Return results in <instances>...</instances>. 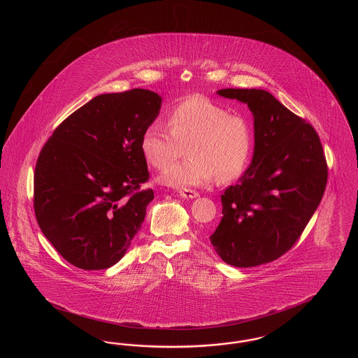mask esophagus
<instances>
[{"instance_id": "1", "label": "esophagus", "mask_w": 358, "mask_h": 358, "mask_svg": "<svg viewBox=\"0 0 358 358\" xmlns=\"http://www.w3.org/2000/svg\"><path fill=\"white\" fill-rule=\"evenodd\" d=\"M178 193L184 199H196V197H199V193L196 190H192V189H180Z\"/></svg>"}]
</instances>
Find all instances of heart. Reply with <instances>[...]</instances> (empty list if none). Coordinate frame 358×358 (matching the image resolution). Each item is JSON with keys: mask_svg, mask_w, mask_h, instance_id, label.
<instances>
[{"mask_svg": "<svg viewBox=\"0 0 358 358\" xmlns=\"http://www.w3.org/2000/svg\"><path fill=\"white\" fill-rule=\"evenodd\" d=\"M187 159L162 173L161 181L176 187L204 185L213 180L225 182L245 169L254 146L250 120L203 95L176 104L169 113V127L150 123L141 138L146 161L164 169L185 152Z\"/></svg>", "mask_w": 358, "mask_h": 358, "instance_id": "b5f03b06", "label": "heart"}]
</instances>
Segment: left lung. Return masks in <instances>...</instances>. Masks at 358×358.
<instances>
[{"label":"left lung","instance_id":"left-lung-1","mask_svg":"<svg viewBox=\"0 0 358 358\" xmlns=\"http://www.w3.org/2000/svg\"><path fill=\"white\" fill-rule=\"evenodd\" d=\"M219 95L247 103L254 114L251 166L222 194V217L210 243L227 264L254 267L292 248L322 200L327 164L307 120L264 90L224 88Z\"/></svg>","mask_w":358,"mask_h":358}]
</instances>
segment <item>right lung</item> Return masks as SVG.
Listing matches in <instances>:
<instances>
[{
	"mask_svg": "<svg viewBox=\"0 0 358 358\" xmlns=\"http://www.w3.org/2000/svg\"><path fill=\"white\" fill-rule=\"evenodd\" d=\"M153 91L133 88L85 103L52 133L34 168V206L44 236L69 263L104 270L141 229L153 189L141 150L161 108Z\"/></svg>",
	"mask_w": 358,
	"mask_h": 358,
	"instance_id": "1",
	"label": "right lung"
}]
</instances>
